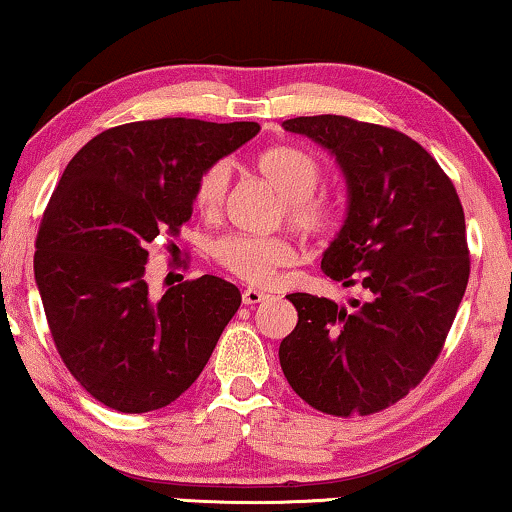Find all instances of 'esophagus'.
Here are the masks:
<instances>
[{
	"label": "esophagus",
	"mask_w": 512,
	"mask_h": 512,
	"mask_svg": "<svg viewBox=\"0 0 512 512\" xmlns=\"http://www.w3.org/2000/svg\"><path fill=\"white\" fill-rule=\"evenodd\" d=\"M264 299H269V294L259 292V289H255V287L243 289V303H246V305H257V303H262Z\"/></svg>",
	"instance_id": "esophagus-1"
}]
</instances>
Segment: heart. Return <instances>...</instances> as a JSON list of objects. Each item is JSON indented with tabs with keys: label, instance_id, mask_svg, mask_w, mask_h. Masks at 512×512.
<instances>
[{
	"label": "heart",
	"instance_id": "heart-1",
	"mask_svg": "<svg viewBox=\"0 0 512 512\" xmlns=\"http://www.w3.org/2000/svg\"><path fill=\"white\" fill-rule=\"evenodd\" d=\"M257 170L278 190L287 223L299 232L315 234L329 223V207L315 193L324 172L319 160L296 147H273L257 158ZM230 186V165L213 163L195 183V207L202 213H218ZM211 257L250 285H269L278 269L294 262V248L280 236L225 234L211 243Z\"/></svg>",
	"mask_w": 512,
	"mask_h": 512
}]
</instances>
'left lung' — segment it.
Returning a JSON list of instances; mask_svg holds the SVG:
<instances>
[{
	"mask_svg": "<svg viewBox=\"0 0 512 512\" xmlns=\"http://www.w3.org/2000/svg\"><path fill=\"white\" fill-rule=\"evenodd\" d=\"M282 126L329 151L345 177V223L322 269L358 282L365 301L289 294L299 322L280 342V368L324 414H375L421 384L451 331L469 282L460 197L437 160L393 128L338 114Z\"/></svg>",
	"mask_w": 512,
	"mask_h": 512,
	"instance_id": "8db88e82",
	"label": "left lung"
}]
</instances>
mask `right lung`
<instances>
[{
  "mask_svg": "<svg viewBox=\"0 0 512 512\" xmlns=\"http://www.w3.org/2000/svg\"><path fill=\"white\" fill-rule=\"evenodd\" d=\"M257 133L255 121H133L89 140L61 174L34 278L61 361L105 407L144 414L177 400L239 310V289L216 276L156 299L144 264L190 218L200 174Z\"/></svg>",
  "mask_w": 512,
  "mask_h": 512,
  "instance_id": "add662e5",
  "label": "right lung"
}]
</instances>
